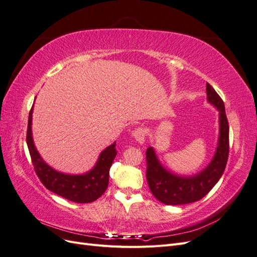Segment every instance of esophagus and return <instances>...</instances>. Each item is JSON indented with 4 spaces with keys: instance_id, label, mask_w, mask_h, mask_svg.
Wrapping results in <instances>:
<instances>
[{
    "instance_id": "obj_1",
    "label": "esophagus",
    "mask_w": 257,
    "mask_h": 257,
    "mask_svg": "<svg viewBox=\"0 0 257 257\" xmlns=\"http://www.w3.org/2000/svg\"><path fill=\"white\" fill-rule=\"evenodd\" d=\"M133 137L136 139V142L139 144H144L146 139V130L144 127H137L133 133H132Z\"/></svg>"
}]
</instances>
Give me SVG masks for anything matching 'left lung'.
Masks as SVG:
<instances>
[{"mask_svg":"<svg viewBox=\"0 0 257 257\" xmlns=\"http://www.w3.org/2000/svg\"><path fill=\"white\" fill-rule=\"evenodd\" d=\"M208 102L220 111V137L211 163L203 172L193 177H180L169 173L161 165L152 147L146 151L147 181L154 197L165 205H185L206 196L220 180L226 167L229 153V126L224 102L208 82Z\"/></svg>","mask_w":257,"mask_h":257,"instance_id":"8db88e82","label":"left lung"}]
</instances>
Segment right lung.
Masks as SVG:
<instances>
[{
	"label": "right lung",
	"mask_w": 257,
	"mask_h": 257,
	"mask_svg": "<svg viewBox=\"0 0 257 257\" xmlns=\"http://www.w3.org/2000/svg\"><path fill=\"white\" fill-rule=\"evenodd\" d=\"M32 110L29 113L27 144L35 173L46 189L67 200L78 204L92 203L106 191L109 181V169L116 155L115 143L100 153L96 165L84 175H65L46 164L37 152L32 138Z\"/></svg>",
	"instance_id": "add662e5"
}]
</instances>
